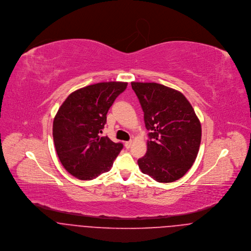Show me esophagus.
Returning <instances> with one entry per match:
<instances>
[{
    "instance_id": "34e87169",
    "label": "esophagus",
    "mask_w": 251,
    "mask_h": 251,
    "mask_svg": "<svg viewBox=\"0 0 251 251\" xmlns=\"http://www.w3.org/2000/svg\"><path fill=\"white\" fill-rule=\"evenodd\" d=\"M131 145H132V141L130 140V141H126V143H125V147L126 148V149H129L130 147H131Z\"/></svg>"
}]
</instances>
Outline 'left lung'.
<instances>
[{
    "label": "left lung",
    "instance_id": "8db88e82",
    "mask_svg": "<svg viewBox=\"0 0 251 251\" xmlns=\"http://www.w3.org/2000/svg\"><path fill=\"white\" fill-rule=\"evenodd\" d=\"M149 132L147 152L138 159L144 174L172 182L191 168L201 143V124L186 98L157 83L131 82Z\"/></svg>",
    "mask_w": 251,
    "mask_h": 251
}]
</instances>
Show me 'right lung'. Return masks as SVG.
Wrapping results in <instances>:
<instances>
[{"instance_id":"1","label":"right lung","mask_w":251,"mask_h":251,"mask_svg":"<svg viewBox=\"0 0 251 251\" xmlns=\"http://www.w3.org/2000/svg\"><path fill=\"white\" fill-rule=\"evenodd\" d=\"M126 82H102L72 93L53 122V139L65 169L79 179H96L108 172L123 149L100 137L109 108L126 89Z\"/></svg>"}]
</instances>
